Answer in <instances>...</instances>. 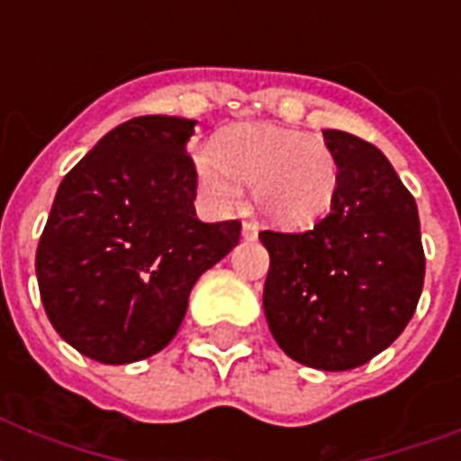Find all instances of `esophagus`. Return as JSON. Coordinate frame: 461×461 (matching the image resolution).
Segmentation results:
<instances>
[{
  "mask_svg": "<svg viewBox=\"0 0 461 461\" xmlns=\"http://www.w3.org/2000/svg\"><path fill=\"white\" fill-rule=\"evenodd\" d=\"M241 234H244V239H256L258 237V224L251 222V220H244V224H241Z\"/></svg>",
  "mask_w": 461,
  "mask_h": 461,
  "instance_id": "34e87169",
  "label": "esophagus"
}]
</instances>
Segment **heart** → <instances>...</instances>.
Listing matches in <instances>:
<instances>
[{
	"label": "heart",
	"instance_id": "1",
	"mask_svg": "<svg viewBox=\"0 0 461 461\" xmlns=\"http://www.w3.org/2000/svg\"><path fill=\"white\" fill-rule=\"evenodd\" d=\"M194 172L212 208H237L246 184L260 215L285 230L313 227L328 215L339 188V165L322 140L275 124L224 129L212 150H195Z\"/></svg>",
	"mask_w": 461,
	"mask_h": 461
}]
</instances>
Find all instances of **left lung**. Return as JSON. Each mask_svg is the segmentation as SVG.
Returning a JSON list of instances; mask_svg holds the SVG:
<instances>
[{
	"mask_svg": "<svg viewBox=\"0 0 461 461\" xmlns=\"http://www.w3.org/2000/svg\"><path fill=\"white\" fill-rule=\"evenodd\" d=\"M339 188L313 230L260 231L270 253L263 308L275 342L318 371L368 364L407 328L426 258L414 195L378 148L325 129Z\"/></svg>",
	"mask_w": 461,
	"mask_h": 461,
	"instance_id": "1",
	"label": "left lung"
}]
</instances>
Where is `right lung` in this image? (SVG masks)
<instances>
[{
    "instance_id": "1",
    "label": "right lung",
    "mask_w": 461,
    "mask_h": 461,
    "mask_svg": "<svg viewBox=\"0 0 461 461\" xmlns=\"http://www.w3.org/2000/svg\"><path fill=\"white\" fill-rule=\"evenodd\" d=\"M194 119H129L61 179L35 253L52 328L83 357L133 364L165 349L195 280L241 222L195 217Z\"/></svg>"
}]
</instances>
